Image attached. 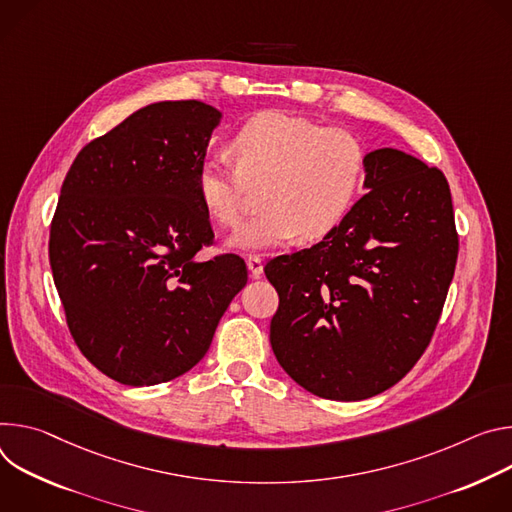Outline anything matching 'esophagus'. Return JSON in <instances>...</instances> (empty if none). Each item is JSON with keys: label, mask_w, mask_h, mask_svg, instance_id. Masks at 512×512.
<instances>
[{"label": "esophagus", "mask_w": 512, "mask_h": 512, "mask_svg": "<svg viewBox=\"0 0 512 512\" xmlns=\"http://www.w3.org/2000/svg\"><path fill=\"white\" fill-rule=\"evenodd\" d=\"M246 264H248V270H250V276L258 278L262 272H264V266H262V258L258 254H248L246 258Z\"/></svg>", "instance_id": "obj_1"}]
</instances>
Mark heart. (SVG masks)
I'll return each instance as SVG.
<instances>
[{
  "label": "heart",
  "mask_w": 512,
  "mask_h": 512,
  "mask_svg": "<svg viewBox=\"0 0 512 512\" xmlns=\"http://www.w3.org/2000/svg\"><path fill=\"white\" fill-rule=\"evenodd\" d=\"M236 169L219 158L197 168L195 189L207 215L223 227L242 219L248 187H260L262 213L244 221L230 244L244 250L315 242L356 205L368 170L364 142L350 130L323 128L285 111H262L227 144Z\"/></svg>",
  "instance_id": "heart-1"
}]
</instances>
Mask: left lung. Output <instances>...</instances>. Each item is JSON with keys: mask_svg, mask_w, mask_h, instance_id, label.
<instances>
[{"mask_svg": "<svg viewBox=\"0 0 512 512\" xmlns=\"http://www.w3.org/2000/svg\"><path fill=\"white\" fill-rule=\"evenodd\" d=\"M368 193L323 242L264 268L278 364L329 401H362L419 362L458 262L447 179L394 148L368 154Z\"/></svg>", "mask_w": 512, "mask_h": 512, "instance_id": "8db88e82", "label": "left lung"}]
</instances>
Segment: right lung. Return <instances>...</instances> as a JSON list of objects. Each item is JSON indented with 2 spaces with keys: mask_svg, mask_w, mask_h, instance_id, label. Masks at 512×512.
<instances>
[{
  "mask_svg": "<svg viewBox=\"0 0 512 512\" xmlns=\"http://www.w3.org/2000/svg\"><path fill=\"white\" fill-rule=\"evenodd\" d=\"M221 113L160 101L91 140L56 205L48 258L81 354L128 386L168 382L209 350L248 268L213 244L195 179Z\"/></svg>",
  "mask_w": 512,
  "mask_h": 512,
  "instance_id": "1",
  "label": "right lung"
}]
</instances>
